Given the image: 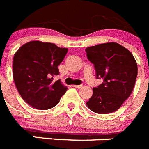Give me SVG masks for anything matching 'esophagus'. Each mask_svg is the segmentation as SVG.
<instances>
[{
	"label": "esophagus",
	"instance_id": "34e87169",
	"mask_svg": "<svg viewBox=\"0 0 149 149\" xmlns=\"http://www.w3.org/2000/svg\"><path fill=\"white\" fill-rule=\"evenodd\" d=\"M72 87L74 88H80L82 87V84H79V85H72Z\"/></svg>",
	"mask_w": 149,
	"mask_h": 149
}]
</instances>
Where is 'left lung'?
I'll list each match as a JSON object with an SVG mask.
<instances>
[{
	"label": "left lung",
	"mask_w": 149,
	"mask_h": 149,
	"mask_svg": "<svg viewBox=\"0 0 149 149\" xmlns=\"http://www.w3.org/2000/svg\"><path fill=\"white\" fill-rule=\"evenodd\" d=\"M85 52L95 66L96 78L103 80L93 88L87 106L97 114L114 112L132 92L138 74L135 58L128 49L115 42L88 47Z\"/></svg>",
	"instance_id": "8db88e82"
}]
</instances>
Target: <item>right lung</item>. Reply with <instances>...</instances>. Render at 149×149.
Listing matches in <instances>:
<instances>
[{
	"label": "right lung",
	"mask_w": 149,
	"mask_h": 149,
	"mask_svg": "<svg viewBox=\"0 0 149 149\" xmlns=\"http://www.w3.org/2000/svg\"><path fill=\"white\" fill-rule=\"evenodd\" d=\"M68 48L52 43L30 41L21 46L13 61V78L16 88L26 103L39 110H47L58 104L67 88L60 80L58 65Z\"/></svg>",
	"instance_id": "obj_1"
}]
</instances>
